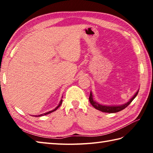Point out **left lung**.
I'll return each instance as SVG.
<instances>
[{
    "mask_svg": "<svg viewBox=\"0 0 153 153\" xmlns=\"http://www.w3.org/2000/svg\"><path fill=\"white\" fill-rule=\"evenodd\" d=\"M138 91L139 90H138V91L134 94L133 97H131L128 102L120 105H106L100 104V103H98V102H97L96 100H94L92 91L90 92L89 100H90V104H91L92 105V107H94L96 109L99 110L100 111H102V112H105V113H117V112H119V111L124 109V108L128 107V106L131 102V101H132L134 98H136V96L138 95Z\"/></svg>",
    "mask_w": 153,
    "mask_h": 153,
    "instance_id": "1",
    "label": "left lung"
}]
</instances>
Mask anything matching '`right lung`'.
I'll list each match as a JSON object with an SVG mask.
<instances>
[{
  "instance_id": "1",
  "label": "right lung",
  "mask_w": 153,
  "mask_h": 153,
  "mask_svg": "<svg viewBox=\"0 0 153 153\" xmlns=\"http://www.w3.org/2000/svg\"><path fill=\"white\" fill-rule=\"evenodd\" d=\"M63 98V97H62ZM62 102H63V100H60V102H59V105H58V106L57 107H56L55 109H53V110H52V111H48V112H46V113H42V114H40V115H38V117H40V116H43V115H47V114H49V113H53V111H56V109H57V108L60 107L61 106V105L62 104ZM36 117H37V115H36Z\"/></svg>"
}]
</instances>
